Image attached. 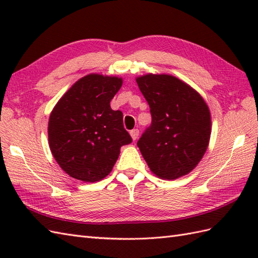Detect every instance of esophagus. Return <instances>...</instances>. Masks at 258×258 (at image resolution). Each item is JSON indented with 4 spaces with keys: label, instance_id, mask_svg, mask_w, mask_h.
<instances>
[{
    "label": "esophagus",
    "instance_id": "obj_1",
    "mask_svg": "<svg viewBox=\"0 0 258 258\" xmlns=\"http://www.w3.org/2000/svg\"><path fill=\"white\" fill-rule=\"evenodd\" d=\"M130 134H131V136H132V139L135 141L136 139L139 138V135H140V131H139L138 128H134V130L131 131Z\"/></svg>",
    "mask_w": 258,
    "mask_h": 258
}]
</instances>
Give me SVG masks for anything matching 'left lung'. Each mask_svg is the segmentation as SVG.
I'll use <instances>...</instances> for the list:
<instances>
[{
    "instance_id": "left-lung-1",
    "label": "left lung",
    "mask_w": 258,
    "mask_h": 258,
    "mask_svg": "<svg viewBox=\"0 0 258 258\" xmlns=\"http://www.w3.org/2000/svg\"><path fill=\"white\" fill-rule=\"evenodd\" d=\"M149 103L152 123L138 141L151 171L164 179L188 174L207 150L211 114L202 96L172 75L136 79Z\"/></svg>"
}]
</instances>
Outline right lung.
Masks as SVG:
<instances>
[{
  "label": "right lung",
  "mask_w": 258,
  "mask_h": 258,
  "mask_svg": "<svg viewBox=\"0 0 258 258\" xmlns=\"http://www.w3.org/2000/svg\"><path fill=\"white\" fill-rule=\"evenodd\" d=\"M122 79L90 74L65 93L50 115L48 143L65 173L98 182L111 173L120 146L132 143L123 113L109 105Z\"/></svg>",
  "instance_id": "add662e5"
}]
</instances>
